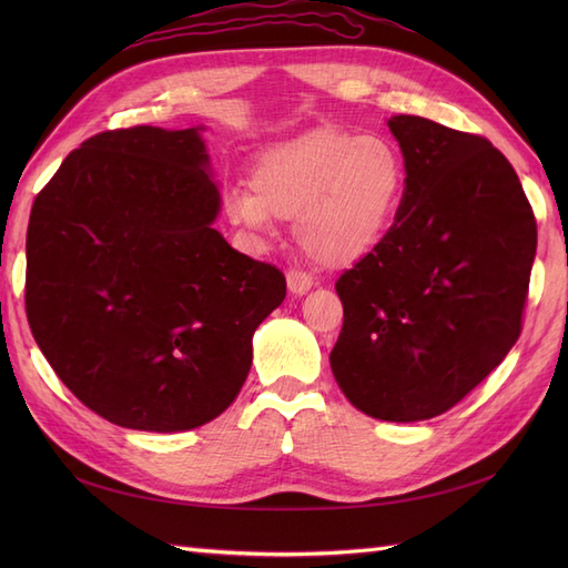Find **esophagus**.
Wrapping results in <instances>:
<instances>
[{
    "label": "esophagus",
    "mask_w": 568,
    "mask_h": 568,
    "mask_svg": "<svg viewBox=\"0 0 568 568\" xmlns=\"http://www.w3.org/2000/svg\"><path fill=\"white\" fill-rule=\"evenodd\" d=\"M286 284H288L291 294L303 296L305 291L313 286V277H311V274L301 272V270H288V272H286Z\"/></svg>",
    "instance_id": "obj_1"
}]
</instances>
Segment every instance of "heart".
Returning a JSON list of instances; mask_svg holds the SVG:
<instances>
[{
    "instance_id": "obj_1",
    "label": "heart",
    "mask_w": 568,
    "mask_h": 568,
    "mask_svg": "<svg viewBox=\"0 0 568 568\" xmlns=\"http://www.w3.org/2000/svg\"><path fill=\"white\" fill-rule=\"evenodd\" d=\"M403 184V159L386 136L320 128L265 151L253 168V192L234 189L225 211L251 239L270 234L277 217H296L305 253L343 267L379 242Z\"/></svg>"
}]
</instances>
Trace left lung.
I'll use <instances>...</instances> for the list:
<instances>
[{"instance_id":"left-lung-1","label":"left lung","mask_w":568,"mask_h":568,"mask_svg":"<svg viewBox=\"0 0 568 568\" xmlns=\"http://www.w3.org/2000/svg\"><path fill=\"white\" fill-rule=\"evenodd\" d=\"M405 189L393 225L336 282L329 355L346 398L384 422L432 419L503 363L524 326L538 227L486 136L393 115Z\"/></svg>"}]
</instances>
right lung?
Instances as JSON below:
<instances>
[{
	"mask_svg": "<svg viewBox=\"0 0 568 568\" xmlns=\"http://www.w3.org/2000/svg\"><path fill=\"white\" fill-rule=\"evenodd\" d=\"M196 128L90 136L36 196L26 311L47 363L99 417L186 432L242 390L282 270L234 251Z\"/></svg>",
	"mask_w": 568,
	"mask_h": 568,
	"instance_id": "1",
	"label": "right lung"
}]
</instances>
